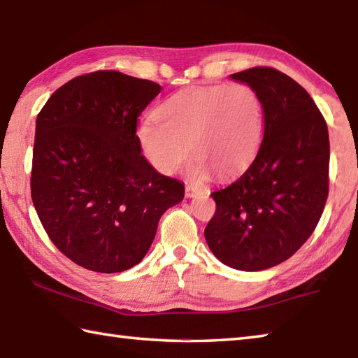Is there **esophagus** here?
<instances>
[{
	"label": "esophagus",
	"mask_w": 358,
	"mask_h": 358,
	"mask_svg": "<svg viewBox=\"0 0 358 358\" xmlns=\"http://www.w3.org/2000/svg\"><path fill=\"white\" fill-rule=\"evenodd\" d=\"M185 192H186V197L191 199V197H195V195H197V194H200V189L192 186V185H186Z\"/></svg>",
	"instance_id": "esophagus-1"
}]
</instances>
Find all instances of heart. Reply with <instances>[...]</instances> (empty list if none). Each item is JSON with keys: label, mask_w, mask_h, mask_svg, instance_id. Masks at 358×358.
I'll use <instances>...</instances> for the list:
<instances>
[{"label": "heart", "mask_w": 358, "mask_h": 358, "mask_svg": "<svg viewBox=\"0 0 358 358\" xmlns=\"http://www.w3.org/2000/svg\"><path fill=\"white\" fill-rule=\"evenodd\" d=\"M138 141L149 163L163 173L177 172L189 153L195 171L233 177L253 163L264 136V105L248 83L191 87L167 97L157 119L138 125Z\"/></svg>", "instance_id": "obj_1"}]
</instances>
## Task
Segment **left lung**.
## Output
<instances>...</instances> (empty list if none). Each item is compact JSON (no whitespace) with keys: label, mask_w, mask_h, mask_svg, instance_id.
Here are the masks:
<instances>
[{"label":"left lung","mask_w":358,"mask_h":358,"mask_svg":"<svg viewBox=\"0 0 358 358\" xmlns=\"http://www.w3.org/2000/svg\"><path fill=\"white\" fill-rule=\"evenodd\" d=\"M262 99L264 138L239 178L213 192L205 228L214 256L231 268L259 271L287 261L317 228L329 194V133L310 94L275 68L231 74Z\"/></svg>","instance_id":"left-lung-1"}]
</instances>
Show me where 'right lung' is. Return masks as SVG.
Returning a JSON list of instances; mask_svg holds the SVG:
<instances>
[{
    "mask_svg": "<svg viewBox=\"0 0 358 358\" xmlns=\"http://www.w3.org/2000/svg\"><path fill=\"white\" fill-rule=\"evenodd\" d=\"M163 90L119 71L74 77L49 97L35 122L31 195L63 255L97 273L143 261L158 222L185 185L141 155L138 117Z\"/></svg>",
    "mask_w": 358,
    "mask_h": 358,
    "instance_id": "right-lung-1",
    "label": "right lung"
}]
</instances>
